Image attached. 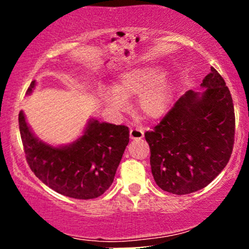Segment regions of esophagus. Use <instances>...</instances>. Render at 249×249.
Wrapping results in <instances>:
<instances>
[{"mask_svg": "<svg viewBox=\"0 0 249 249\" xmlns=\"http://www.w3.org/2000/svg\"><path fill=\"white\" fill-rule=\"evenodd\" d=\"M144 137V131L142 128H131L130 130V138L136 141V139H142Z\"/></svg>", "mask_w": 249, "mask_h": 249, "instance_id": "obj_1", "label": "esophagus"}]
</instances>
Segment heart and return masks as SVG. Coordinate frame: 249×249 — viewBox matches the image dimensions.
<instances>
[{"mask_svg":"<svg viewBox=\"0 0 249 249\" xmlns=\"http://www.w3.org/2000/svg\"><path fill=\"white\" fill-rule=\"evenodd\" d=\"M173 89L160 67L130 68L119 73L113 89L105 88L102 97L116 112L127 107V99L138 97L139 111L148 119H160L167 113L172 102Z\"/></svg>","mask_w":249,"mask_h":249,"instance_id":"1","label":"heart"}]
</instances>
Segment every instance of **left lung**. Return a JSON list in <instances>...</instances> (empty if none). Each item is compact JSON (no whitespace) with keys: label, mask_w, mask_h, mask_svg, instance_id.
I'll return each instance as SVG.
<instances>
[{"label":"left lung","mask_w":249,"mask_h":249,"mask_svg":"<svg viewBox=\"0 0 249 249\" xmlns=\"http://www.w3.org/2000/svg\"><path fill=\"white\" fill-rule=\"evenodd\" d=\"M200 88L185 92L162 121L145 132L157 185L178 196L206 187L233 151L235 116L224 78L211 68Z\"/></svg>","instance_id":"1"}]
</instances>
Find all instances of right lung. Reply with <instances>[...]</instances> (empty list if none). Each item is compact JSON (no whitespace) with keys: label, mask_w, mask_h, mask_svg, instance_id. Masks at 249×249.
I'll return each instance as SVG.
<instances>
[{"label":"right lung","mask_w":249,"mask_h":249,"mask_svg":"<svg viewBox=\"0 0 249 249\" xmlns=\"http://www.w3.org/2000/svg\"><path fill=\"white\" fill-rule=\"evenodd\" d=\"M35 87L33 81L28 96ZM18 124L31 171L51 190L73 199L97 198L111 186L130 141L127 126L96 118L89 119L76 141L58 146L41 141L33 132L23 111L18 115Z\"/></svg>","instance_id":"1"}]
</instances>
